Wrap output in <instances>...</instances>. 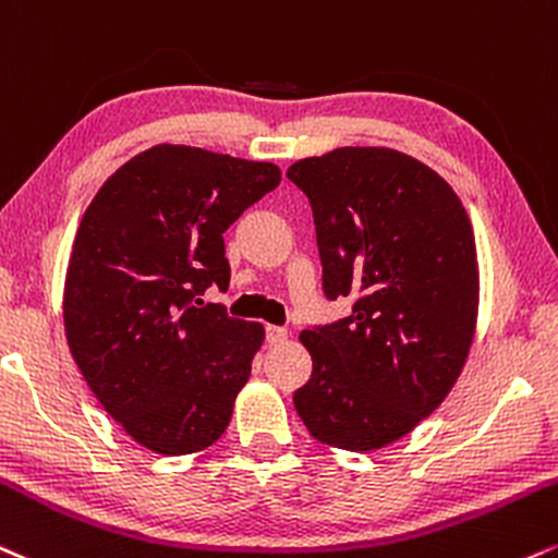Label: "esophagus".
<instances>
[{
    "label": "esophagus",
    "instance_id": "esophagus-1",
    "mask_svg": "<svg viewBox=\"0 0 558 558\" xmlns=\"http://www.w3.org/2000/svg\"><path fill=\"white\" fill-rule=\"evenodd\" d=\"M265 340H267V343H270V345L286 343V340H288V330H283V327L267 325V327H265Z\"/></svg>",
    "mask_w": 558,
    "mask_h": 558
}]
</instances>
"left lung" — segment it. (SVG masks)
<instances>
[{
  "label": "left lung",
  "mask_w": 558,
  "mask_h": 558,
  "mask_svg": "<svg viewBox=\"0 0 558 558\" xmlns=\"http://www.w3.org/2000/svg\"><path fill=\"white\" fill-rule=\"evenodd\" d=\"M286 177L312 205L322 291L353 299L348 317L301 332L312 377L293 405L322 445L379 449L439 408L471 351V218L439 173L389 147H338Z\"/></svg>",
  "instance_id": "left-lung-1"
}]
</instances>
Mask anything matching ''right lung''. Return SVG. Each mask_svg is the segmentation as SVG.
I'll return each instance as SVG.
<instances>
[{
	"label": "right lung",
	"instance_id": "obj_1",
	"mask_svg": "<svg viewBox=\"0 0 558 558\" xmlns=\"http://www.w3.org/2000/svg\"><path fill=\"white\" fill-rule=\"evenodd\" d=\"M278 184L272 163L156 145L87 205L66 267V343L137 445L190 454L223 436L265 330L203 296L231 283L228 226Z\"/></svg>",
	"mask_w": 558,
	"mask_h": 558
}]
</instances>
